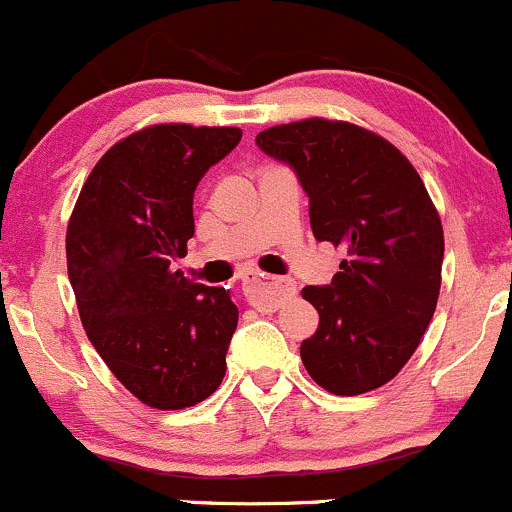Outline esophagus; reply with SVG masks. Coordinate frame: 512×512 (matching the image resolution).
I'll list each match as a JSON object with an SVG mask.
<instances>
[{
    "mask_svg": "<svg viewBox=\"0 0 512 512\" xmlns=\"http://www.w3.org/2000/svg\"><path fill=\"white\" fill-rule=\"evenodd\" d=\"M241 288H244L246 300L256 310H276V307H280V302L295 293V285L288 278L263 276V273L254 271H246L241 276Z\"/></svg>",
    "mask_w": 512,
    "mask_h": 512,
    "instance_id": "34e87169",
    "label": "esophagus"
}]
</instances>
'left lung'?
<instances>
[{
  "mask_svg": "<svg viewBox=\"0 0 512 512\" xmlns=\"http://www.w3.org/2000/svg\"><path fill=\"white\" fill-rule=\"evenodd\" d=\"M256 144L298 173L315 239L346 249L332 283L302 288L320 312L302 364L334 395L381 388L415 354L442 285L444 232L425 183L390 141L349 122L271 126Z\"/></svg>",
  "mask_w": 512,
  "mask_h": 512,
  "instance_id": "left-lung-1",
  "label": "left lung"
}]
</instances>
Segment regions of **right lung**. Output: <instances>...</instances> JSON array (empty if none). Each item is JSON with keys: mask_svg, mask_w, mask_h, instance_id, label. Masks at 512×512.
<instances>
[{"mask_svg": "<svg viewBox=\"0 0 512 512\" xmlns=\"http://www.w3.org/2000/svg\"><path fill=\"white\" fill-rule=\"evenodd\" d=\"M239 141L236 126H146L97 161L70 214L65 254L82 327L148 408H192L227 371L239 310L173 261L195 234L197 183Z\"/></svg>", "mask_w": 512, "mask_h": 512, "instance_id": "add662e5", "label": "right lung"}]
</instances>
